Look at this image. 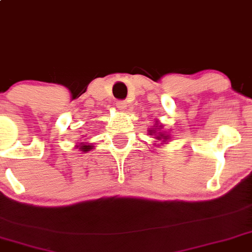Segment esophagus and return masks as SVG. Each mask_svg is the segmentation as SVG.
Here are the masks:
<instances>
[{"instance_id": "1", "label": "esophagus", "mask_w": 252, "mask_h": 252, "mask_svg": "<svg viewBox=\"0 0 252 252\" xmlns=\"http://www.w3.org/2000/svg\"><path fill=\"white\" fill-rule=\"evenodd\" d=\"M116 107L118 109H121V111H124V109H126V101H117L116 102Z\"/></svg>"}]
</instances>
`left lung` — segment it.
<instances>
[{
  "label": "left lung",
  "instance_id": "8db88e82",
  "mask_svg": "<svg viewBox=\"0 0 252 252\" xmlns=\"http://www.w3.org/2000/svg\"><path fill=\"white\" fill-rule=\"evenodd\" d=\"M154 128L150 129L149 130V135H154V138L158 139V140H162V141H166V139H168V135H166L165 133H161L160 129L162 128V126H158V124H154Z\"/></svg>",
  "mask_w": 252,
  "mask_h": 252
}]
</instances>
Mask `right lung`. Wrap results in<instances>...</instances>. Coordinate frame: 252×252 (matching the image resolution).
<instances>
[{"mask_svg":"<svg viewBox=\"0 0 252 252\" xmlns=\"http://www.w3.org/2000/svg\"><path fill=\"white\" fill-rule=\"evenodd\" d=\"M76 148L80 149V150H81V151H85V153H86V151L91 150V149L94 148V146L90 145V144H87V143H80V145H76Z\"/></svg>","mask_w":252,"mask_h":252,"instance_id":"1","label":"right lung"}]
</instances>
